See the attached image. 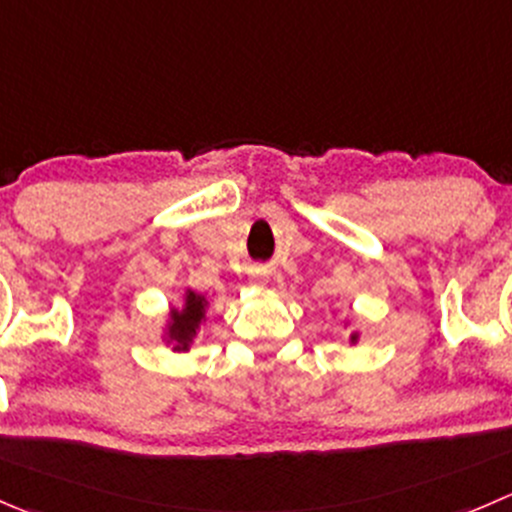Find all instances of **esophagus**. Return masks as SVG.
<instances>
[{"label":"esophagus","mask_w":512,"mask_h":512,"mask_svg":"<svg viewBox=\"0 0 512 512\" xmlns=\"http://www.w3.org/2000/svg\"><path fill=\"white\" fill-rule=\"evenodd\" d=\"M267 277H270V275H267V270H265V267H257V270H252V275H250V280L252 282H255V285H267Z\"/></svg>","instance_id":"1"}]
</instances>
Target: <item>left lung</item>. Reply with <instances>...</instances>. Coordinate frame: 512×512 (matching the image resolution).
<instances>
[{
	"label": "left lung",
	"mask_w": 512,
	"mask_h": 512,
	"mask_svg": "<svg viewBox=\"0 0 512 512\" xmlns=\"http://www.w3.org/2000/svg\"><path fill=\"white\" fill-rule=\"evenodd\" d=\"M342 325L350 327L352 320H345ZM347 342H350V345H357V342H360V330H350V337H347Z\"/></svg>",
	"instance_id": "8db88e82"
}]
</instances>
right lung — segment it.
Instances as JSON below:
<instances>
[{
    "mask_svg": "<svg viewBox=\"0 0 512 512\" xmlns=\"http://www.w3.org/2000/svg\"><path fill=\"white\" fill-rule=\"evenodd\" d=\"M207 310H210V297L187 287L182 292L180 305H172L167 310L165 325L160 332L162 342L172 347V352H190L192 342L197 340V332L207 325Z\"/></svg>",
    "mask_w": 512,
    "mask_h": 512,
    "instance_id": "add662e5",
    "label": "right lung"
}]
</instances>
